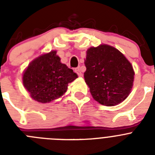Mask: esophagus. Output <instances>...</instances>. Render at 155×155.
I'll return each instance as SVG.
<instances>
[{
    "mask_svg": "<svg viewBox=\"0 0 155 155\" xmlns=\"http://www.w3.org/2000/svg\"><path fill=\"white\" fill-rule=\"evenodd\" d=\"M74 71H75V72H76V73L78 74V76H81L82 73H81V68H76V69H75Z\"/></svg>",
    "mask_w": 155,
    "mask_h": 155,
    "instance_id": "1",
    "label": "esophagus"
}]
</instances>
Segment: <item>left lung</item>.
<instances>
[{
	"mask_svg": "<svg viewBox=\"0 0 155 155\" xmlns=\"http://www.w3.org/2000/svg\"><path fill=\"white\" fill-rule=\"evenodd\" d=\"M84 81L93 98L105 105H116L130 93L134 78L131 64L113 46L91 47L84 60Z\"/></svg>",
	"mask_w": 155,
	"mask_h": 155,
	"instance_id": "left-lung-1",
	"label": "left lung"
}]
</instances>
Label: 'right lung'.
I'll return each mask as SVG.
<instances>
[{
  "label": "right lung",
  "mask_w": 155,
  "mask_h": 155,
  "mask_svg": "<svg viewBox=\"0 0 155 155\" xmlns=\"http://www.w3.org/2000/svg\"><path fill=\"white\" fill-rule=\"evenodd\" d=\"M77 78L73 70L61 64L57 51H51L34 60L22 78L31 98L41 103H47L60 98L68 90V84Z\"/></svg>",
  "instance_id": "obj_1"
}]
</instances>
